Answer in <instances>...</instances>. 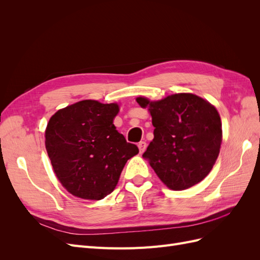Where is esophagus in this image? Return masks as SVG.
Instances as JSON below:
<instances>
[{"mask_svg":"<svg viewBox=\"0 0 260 260\" xmlns=\"http://www.w3.org/2000/svg\"><path fill=\"white\" fill-rule=\"evenodd\" d=\"M138 147H139V149H140V153L142 154V153H144V151L146 149V143H145V142H140V143L138 144Z\"/></svg>","mask_w":260,"mask_h":260,"instance_id":"1","label":"esophagus"}]
</instances>
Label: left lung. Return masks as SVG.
Wrapping results in <instances>:
<instances>
[{
	"label": "left lung",
	"mask_w": 260,
	"mask_h": 260,
	"mask_svg": "<svg viewBox=\"0 0 260 260\" xmlns=\"http://www.w3.org/2000/svg\"><path fill=\"white\" fill-rule=\"evenodd\" d=\"M136 100L152 116L154 139L143 158L161 182L170 190L182 191L205 179L222 143L217 108L192 93L171 94L158 101Z\"/></svg>",
	"instance_id": "1"
}]
</instances>
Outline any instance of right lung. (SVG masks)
Returning <instances> with one entry per match:
<instances>
[{
	"label": "right lung",
	"mask_w": 260,
	"mask_h": 260,
	"mask_svg": "<svg viewBox=\"0 0 260 260\" xmlns=\"http://www.w3.org/2000/svg\"><path fill=\"white\" fill-rule=\"evenodd\" d=\"M118 103L83 100L55 113L45 129L53 171L76 198L103 200L118 183L125 162L139 153L116 130Z\"/></svg>",
	"instance_id": "add662e5"
}]
</instances>
